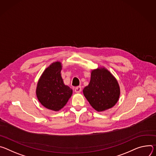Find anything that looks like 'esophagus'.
<instances>
[{
    "label": "esophagus",
    "mask_w": 156,
    "mask_h": 156,
    "mask_svg": "<svg viewBox=\"0 0 156 156\" xmlns=\"http://www.w3.org/2000/svg\"><path fill=\"white\" fill-rule=\"evenodd\" d=\"M75 92L76 93H77V94H79L81 91H82V89H81V87H76V89H75Z\"/></svg>",
    "instance_id": "1"
}]
</instances>
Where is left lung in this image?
<instances>
[{
	"label": "left lung",
	"instance_id": "8db88e82",
	"mask_svg": "<svg viewBox=\"0 0 156 156\" xmlns=\"http://www.w3.org/2000/svg\"><path fill=\"white\" fill-rule=\"evenodd\" d=\"M90 80L83 94L90 105L100 112L114 107L120 95V87L115 76L105 67L91 70Z\"/></svg>",
	"mask_w": 156,
	"mask_h": 156
}]
</instances>
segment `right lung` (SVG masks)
Instances as JSON below:
<instances>
[{"label": "right lung", "instance_id": "right-lung-1", "mask_svg": "<svg viewBox=\"0 0 156 156\" xmlns=\"http://www.w3.org/2000/svg\"><path fill=\"white\" fill-rule=\"evenodd\" d=\"M62 62L51 63L42 73L36 88L37 97L47 109L61 110L73 95V89L65 85L61 76Z\"/></svg>", "mask_w": 156, "mask_h": 156}]
</instances>
